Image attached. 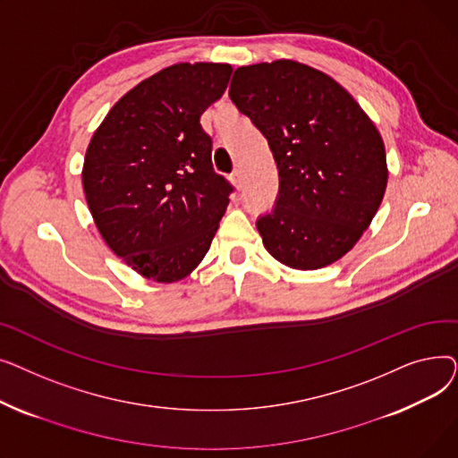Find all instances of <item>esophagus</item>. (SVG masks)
Returning <instances> with one entry per match:
<instances>
[{"label": "esophagus", "mask_w": 458, "mask_h": 458, "mask_svg": "<svg viewBox=\"0 0 458 458\" xmlns=\"http://www.w3.org/2000/svg\"><path fill=\"white\" fill-rule=\"evenodd\" d=\"M230 182H232L237 189H242V187H243V174H242V171H233V173L230 174Z\"/></svg>", "instance_id": "1"}]
</instances>
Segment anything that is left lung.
<instances>
[{
    "label": "left lung",
    "instance_id": "left-lung-1",
    "mask_svg": "<svg viewBox=\"0 0 458 458\" xmlns=\"http://www.w3.org/2000/svg\"><path fill=\"white\" fill-rule=\"evenodd\" d=\"M228 94L267 139L278 168L275 208L256 221L263 247L301 271L345 256L388 183L369 116L330 76L290 59L237 68Z\"/></svg>",
    "mask_w": 458,
    "mask_h": 458
}]
</instances>
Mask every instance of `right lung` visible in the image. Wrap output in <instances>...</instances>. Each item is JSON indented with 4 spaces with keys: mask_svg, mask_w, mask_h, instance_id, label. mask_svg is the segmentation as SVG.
Instances as JSON below:
<instances>
[{
    "mask_svg": "<svg viewBox=\"0 0 458 458\" xmlns=\"http://www.w3.org/2000/svg\"><path fill=\"white\" fill-rule=\"evenodd\" d=\"M232 66L180 63L120 98L94 131L83 191L107 247L154 282L195 269L233 187L213 171L202 113L221 98Z\"/></svg>",
    "mask_w": 458,
    "mask_h": 458,
    "instance_id": "right-lung-1",
    "label": "right lung"
}]
</instances>
